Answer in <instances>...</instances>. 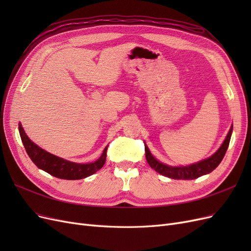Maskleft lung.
<instances>
[{"instance_id":"obj_1","label":"left lung","mask_w":251,"mask_h":251,"mask_svg":"<svg viewBox=\"0 0 251 251\" xmlns=\"http://www.w3.org/2000/svg\"><path fill=\"white\" fill-rule=\"evenodd\" d=\"M232 133V126L227 134L224 142L220 149L216 151V153L210 156L207 159L197 162L187 166H170L161 163L158 161L157 159L151 154L149 148L144 144V149H146V158L147 161L150 164V166L153 170H155L157 173L163 175L165 177H169L171 179H182V180H193L196 178H199L203 175L209 174L210 172L214 171L217 166L222 161V159L225 156V153L229 146V141Z\"/></svg>"}]
</instances>
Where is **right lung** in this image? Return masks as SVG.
I'll return each instance as SVG.
<instances>
[{
	"label": "right lung",
	"mask_w": 251,
	"mask_h": 251,
	"mask_svg": "<svg viewBox=\"0 0 251 251\" xmlns=\"http://www.w3.org/2000/svg\"><path fill=\"white\" fill-rule=\"evenodd\" d=\"M19 131L22 142L24 144L27 154L33 163L39 169L47 172L56 178L66 180H78L86 178L100 171L105 162L108 147H105L101 156L95 162L85 164L75 163L52 155L40 147H37L34 142L28 138L21 124L19 125Z\"/></svg>",
	"instance_id": "1"
}]
</instances>
